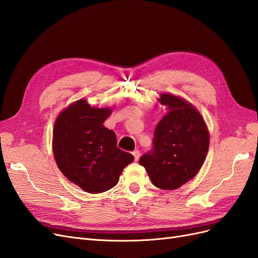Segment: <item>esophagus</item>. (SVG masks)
<instances>
[{"mask_svg": "<svg viewBox=\"0 0 258 258\" xmlns=\"http://www.w3.org/2000/svg\"><path fill=\"white\" fill-rule=\"evenodd\" d=\"M132 154H134V156H135V159H136V160H138V159L140 158V152H139L138 150H136V151L132 152Z\"/></svg>", "mask_w": 258, "mask_h": 258, "instance_id": "34e87169", "label": "esophagus"}]
</instances>
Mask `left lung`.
Returning <instances> with one entry per match:
<instances>
[{
	"label": "left lung",
	"mask_w": 258,
	"mask_h": 258,
	"mask_svg": "<svg viewBox=\"0 0 258 258\" xmlns=\"http://www.w3.org/2000/svg\"><path fill=\"white\" fill-rule=\"evenodd\" d=\"M159 102L169 112L156 126L152 151L142 155L139 163L156 187L173 190L199 172L210 137L202 116L187 101L161 93Z\"/></svg>",
	"instance_id": "1"
}]
</instances>
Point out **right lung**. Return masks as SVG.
Returning <instances> with one entry per match:
<instances>
[{
	"label": "right lung",
	"mask_w": 258,
	"mask_h": 258,
	"mask_svg": "<svg viewBox=\"0 0 258 258\" xmlns=\"http://www.w3.org/2000/svg\"><path fill=\"white\" fill-rule=\"evenodd\" d=\"M111 113V108L91 107L82 99L62 111L54 122L52 150L58 168L90 194L113 188L123 168L135 159L117 147L115 132L103 126Z\"/></svg>",
	"instance_id": "right-lung-1"
}]
</instances>
